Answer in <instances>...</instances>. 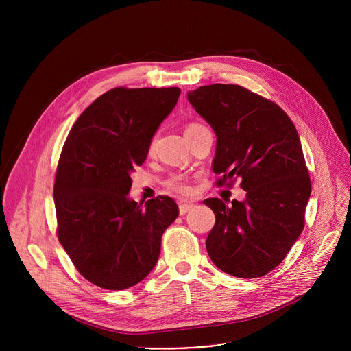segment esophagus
Here are the masks:
<instances>
[{"label": "esophagus", "mask_w": 351, "mask_h": 351, "mask_svg": "<svg viewBox=\"0 0 351 351\" xmlns=\"http://www.w3.org/2000/svg\"><path fill=\"white\" fill-rule=\"evenodd\" d=\"M191 208H192L191 204H180L179 205V213L180 215H185V213H188L191 210Z\"/></svg>", "instance_id": "esophagus-1"}]
</instances>
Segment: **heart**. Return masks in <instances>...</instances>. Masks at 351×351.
<instances>
[{"mask_svg": "<svg viewBox=\"0 0 351 351\" xmlns=\"http://www.w3.org/2000/svg\"><path fill=\"white\" fill-rule=\"evenodd\" d=\"M197 126H200L199 123H189L185 129V132H189V131H193V129H196ZM155 151V139H152L149 142V146H147V155H152ZM165 188L168 189L169 192L172 193H176V195H180V196H186V195H191L192 192V188L189 185V180L183 176V175H172L169 176L168 179H166L163 182Z\"/></svg>", "mask_w": 351, "mask_h": 351, "instance_id": "1", "label": "heart"}]
</instances>
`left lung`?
<instances>
[{"label": "left lung", "instance_id": "8db88e82", "mask_svg": "<svg viewBox=\"0 0 351 351\" xmlns=\"http://www.w3.org/2000/svg\"><path fill=\"white\" fill-rule=\"evenodd\" d=\"M188 99L217 136L216 185L232 188L241 179L246 191L245 202L230 205L204 200L216 216L208 254L228 274L262 278L283 262L304 228L311 182L296 128L278 104L241 85L199 86Z\"/></svg>", "mask_w": 351, "mask_h": 351}]
</instances>
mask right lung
<instances>
[{
    "mask_svg": "<svg viewBox=\"0 0 351 351\" xmlns=\"http://www.w3.org/2000/svg\"><path fill=\"white\" fill-rule=\"evenodd\" d=\"M180 89L106 90L73 123L53 183L57 236L84 278L106 290H123L155 267L163 232L179 215L169 196L145 206L128 199L131 173L175 108Z\"/></svg>",
    "mask_w": 351,
    "mask_h": 351,
    "instance_id": "obj_1",
    "label": "right lung"
}]
</instances>
